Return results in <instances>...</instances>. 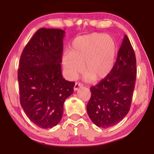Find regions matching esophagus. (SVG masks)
<instances>
[{
	"mask_svg": "<svg viewBox=\"0 0 154 154\" xmlns=\"http://www.w3.org/2000/svg\"><path fill=\"white\" fill-rule=\"evenodd\" d=\"M81 87H82V83H75V85L73 89H74L75 91H77V90H79V88H81Z\"/></svg>",
	"mask_w": 154,
	"mask_h": 154,
	"instance_id": "1",
	"label": "esophagus"
}]
</instances>
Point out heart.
<instances>
[{"label": "heart", "mask_w": 154, "mask_h": 154, "mask_svg": "<svg viewBox=\"0 0 154 154\" xmlns=\"http://www.w3.org/2000/svg\"><path fill=\"white\" fill-rule=\"evenodd\" d=\"M118 51L116 38L105 33L78 36L72 41L69 53L62 56L65 75L69 80H74L83 69L88 82L105 79L113 71Z\"/></svg>", "instance_id": "1"}]
</instances>
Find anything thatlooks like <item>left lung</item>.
<instances>
[{"label":"left lung","mask_w":154,"mask_h":154,"mask_svg":"<svg viewBox=\"0 0 154 154\" xmlns=\"http://www.w3.org/2000/svg\"><path fill=\"white\" fill-rule=\"evenodd\" d=\"M136 63L134 49L125 35L111 74L90 88L87 112L96 126L111 127L128 113L136 82Z\"/></svg>","instance_id":"obj_1"}]
</instances>
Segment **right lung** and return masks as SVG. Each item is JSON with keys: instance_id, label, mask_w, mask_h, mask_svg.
<instances>
[{"instance_id": "1", "label": "right lung", "mask_w": 154, "mask_h": 154, "mask_svg": "<svg viewBox=\"0 0 154 154\" xmlns=\"http://www.w3.org/2000/svg\"><path fill=\"white\" fill-rule=\"evenodd\" d=\"M64 36L60 29L40 28L20 57L21 106L30 120L42 128H51L60 122L64 101L73 93L75 83L62 75Z\"/></svg>"}]
</instances>
